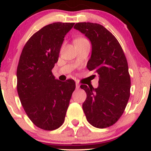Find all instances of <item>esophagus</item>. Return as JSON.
Returning <instances> with one entry per match:
<instances>
[{"instance_id": "1", "label": "esophagus", "mask_w": 151, "mask_h": 151, "mask_svg": "<svg viewBox=\"0 0 151 151\" xmlns=\"http://www.w3.org/2000/svg\"><path fill=\"white\" fill-rule=\"evenodd\" d=\"M76 87H77V89H79V88L80 87V84L78 82H76Z\"/></svg>"}]
</instances>
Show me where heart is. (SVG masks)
Returning <instances> with one entry per match:
<instances>
[{
    "label": "heart",
    "instance_id": "heart-1",
    "mask_svg": "<svg viewBox=\"0 0 151 151\" xmlns=\"http://www.w3.org/2000/svg\"><path fill=\"white\" fill-rule=\"evenodd\" d=\"M77 41H86L85 39H84V38H81V39H79V40H77Z\"/></svg>",
    "mask_w": 151,
    "mask_h": 151
}]
</instances>
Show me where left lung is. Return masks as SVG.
I'll return each mask as SVG.
<instances>
[{
	"label": "left lung",
	"mask_w": 151,
	"mask_h": 151,
	"mask_svg": "<svg viewBox=\"0 0 151 151\" xmlns=\"http://www.w3.org/2000/svg\"><path fill=\"white\" fill-rule=\"evenodd\" d=\"M91 44L87 69L99 74V86L81 85L86 93L82 108L91 125L104 129L115 124L124 113L130 96L131 79L127 60L114 36L100 24L78 22L74 27Z\"/></svg>",
	"instance_id": "left-lung-1"
}]
</instances>
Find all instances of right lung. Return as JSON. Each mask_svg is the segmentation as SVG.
<instances>
[{
    "label": "right lung",
    "mask_w": 151,
    "mask_h": 151,
    "mask_svg": "<svg viewBox=\"0 0 151 151\" xmlns=\"http://www.w3.org/2000/svg\"><path fill=\"white\" fill-rule=\"evenodd\" d=\"M74 22H54L28 40L17 68V90L31 121L40 129L52 131L65 121L75 82L61 81L52 73L64 38Z\"/></svg>",
    "instance_id": "obj_1"
}]
</instances>
